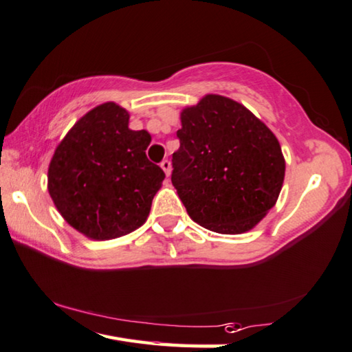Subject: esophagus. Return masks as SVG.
Instances as JSON below:
<instances>
[{
  "label": "esophagus",
  "mask_w": 352,
  "mask_h": 352,
  "mask_svg": "<svg viewBox=\"0 0 352 352\" xmlns=\"http://www.w3.org/2000/svg\"><path fill=\"white\" fill-rule=\"evenodd\" d=\"M160 166H162V169L164 170V174L169 177V175H170V170H172V166H170L169 160H163V162L160 163Z\"/></svg>",
  "instance_id": "obj_1"
}]
</instances>
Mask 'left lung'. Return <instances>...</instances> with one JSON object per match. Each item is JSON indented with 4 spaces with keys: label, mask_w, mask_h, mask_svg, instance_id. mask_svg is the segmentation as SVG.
Listing matches in <instances>:
<instances>
[{
    "label": "left lung",
    "mask_w": 352,
    "mask_h": 352,
    "mask_svg": "<svg viewBox=\"0 0 352 352\" xmlns=\"http://www.w3.org/2000/svg\"><path fill=\"white\" fill-rule=\"evenodd\" d=\"M180 118L170 180L189 217L219 234L252 229L283 186L277 137L245 106L221 95H206Z\"/></svg>",
    "instance_id": "8db88e82"
}]
</instances>
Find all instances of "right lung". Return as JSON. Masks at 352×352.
Instances as JSON below:
<instances>
[{
  "label": "right lung",
  "instance_id": "1",
  "mask_svg": "<svg viewBox=\"0 0 352 352\" xmlns=\"http://www.w3.org/2000/svg\"><path fill=\"white\" fill-rule=\"evenodd\" d=\"M151 135L129 129V112L103 103L74 124L56 146L47 172L54 204L70 226L111 240L146 221L164 172L149 162Z\"/></svg>",
  "mask_w": 352,
  "mask_h": 352
}]
</instances>
